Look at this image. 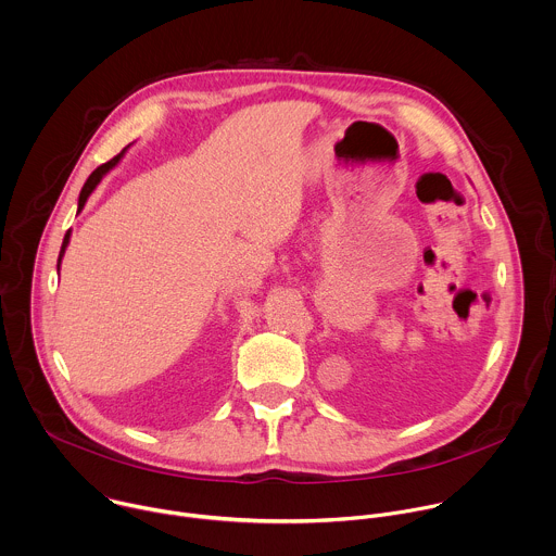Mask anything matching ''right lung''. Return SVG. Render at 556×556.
Returning <instances> with one entry per match:
<instances>
[{"label":"right lung","mask_w":556,"mask_h":556,"mask_svg":"<svg viewBox=\"0 0 556 556\" xmlns=\"http://www.w3.org/2000/svg\"><path fill=\"white\" fill-rule=\"evenodd\" d=\"M123 153H125V149L118 153V155H114L110 162H105V164H101V166H97L92 173H90V177L86 179V184H84V188H81V192H79V201H77V212L84 207V203H86V199L90 197V192L97 188V184L103 179V175L110 170V168H114L116 164H118V160L123 157ZM68 231H66V236H64V240H62V249H60V255H58V268H60V262H62V255H64V249H66V244H68Z\"/></svg>","instance_id":"obj_1"}]
</instances>
